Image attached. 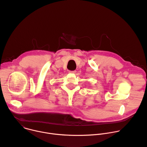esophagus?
<instances>
[{
  "mask_svg": "<svg viewBox=\"0 0 147 147\" xmlns=\"http://www.w3.org/2000/svg\"><path fill=\"white\" fill-rule=\"evenodd\" d=\"M76 70H73V71H69L70 73H73V74H76Z\"/></svg>",
  "mask_w": 147,
  "mask_h": 147,
  "instance_id": "obj_1",
  "label": "esophagus"
}]
</instances>
